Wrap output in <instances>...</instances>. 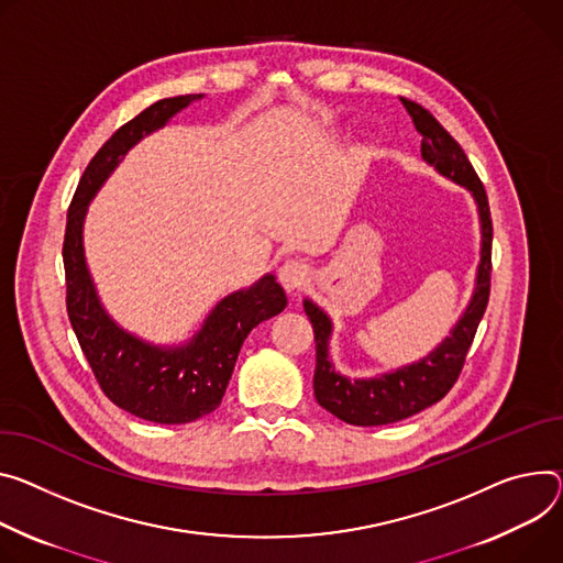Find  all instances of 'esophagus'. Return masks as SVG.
Segmentation results:
<instances>
[{"label": "esophagus", "mask_w": 563, "mask_h": 563, "mask_svg": "<svg viewBox=\"0 0 563 563\" xmlns=\"http://www.w3.org/2000/svg\"><path fill=\"white\" fill-rule=\"evenodd\" d=\"M278 278L287 291H296L310 280V267L302 261H287L278 272Z\"/></svg>", "instance_id": "obj_1"}]
</instances>
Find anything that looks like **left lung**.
<instances>
[{
    "instance_id": "8db88e82",
    "label": "left lung",
    "mask_w": 563,
    "mask_h": 563,
    "mask_svg": "<svg viewBox=\"0 0 563 563\" xmlns=\"http://www.w3.org/2000/svg\"><path fill=\"white\" fill-rule=\"evenodd\" d=\"M401 106L411 114L416 130L422 134V159L433 166L442 177L467 188L476 201L481 220V261L476 269V285L465 312L460 314L449 336H444L422 360L395 368L390 373L350 379L341 375L330 360L332 319L310 298L302 300V308L314 328L317 341V371L314 395L317 401L354 427H379L411 418L424 408L440 401L455 384L463 371L467 350L474 341L478 323L489 300V274H492V218L487 192L470 164L465 150L457 141L413 100L401 98Z\"/></svg>"
}]
</instances>
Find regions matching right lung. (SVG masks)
Returning <instances> with one entry per match:
<instances>
[{"mask_svg": "<svg viewBox=\"0 0 563 563\" xmlns=\"http://www.w3.org/2000/svg\"><path fill=\"white\" fill-rule=\"evenodd\" d=\"M199 98L186 93L157 100L106 141L80 177L63 244L69 321L100 388L123 411L157 424H186L213 413L246 334L287 305L276 276L265 274L224 296L186 343L155 345L123 330L98 298L82 244L89 201L143 136L162 130Z\"/></svg>", "mask_w": 563, "mask_h": 563, "instance_id": "right-lung-1", "label": "right lung"}]
</instances>
